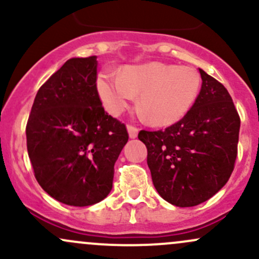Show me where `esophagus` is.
<instances>
[{
    "label": "esophagus",
    "mask_w": 259,
    "mask_h": 259,
    "mask_svg": "<svg viewBox=\"0 0 259 259\" xmlns=\"http://www.w3.org/2000/svg\"><path fill=\"white\" fill-rule=\"evenodd\" d=\"M127 133H129L130 139H135L136 136H138L139 129L136 126H134V125H127Z\"/></svg>",
    "instance_id": "esophagus-1"
}]
</instances>
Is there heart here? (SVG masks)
<instances>
[{
  "label": "heart",
  "mask_w": 259,
  "mask_h": 259,
  "mask_svg": "<svg viewBox=\"0 0 259 259\" xmlns=\"http://www.w3.org/2000/svg\"><path fill=\"white\" fill-rule=\"evenodd\" d=\"M200 88V73L194 67L157 61L124 67L119 77L101 73L97 78L98 96L109 114H120L140 93V107L155 125H171L184 118Z\"/></svg>",
  "instance_id": "b5f03b06"
}]
</instances>
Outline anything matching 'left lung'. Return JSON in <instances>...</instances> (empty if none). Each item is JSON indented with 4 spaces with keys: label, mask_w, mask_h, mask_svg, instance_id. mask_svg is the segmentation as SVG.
<instances>
[{
    "label": "left lung",
    "mask_w": 259,
    "mask_h": 259,
    "mask_svg": "<svg viewBox=\"0 0 259 259\" xmlns=\"http://www.w3.org/2000/svg\"><path fill=\"white\" fill-rule=\"evenodd\" d=\"M201 90L188 114L164 130L139 133L153 186L181 208L204 203L229 181L237 157L240 115L223 83L199 69Z\"/></svg>",
    "instance_id": "8db88e82"
}]
</instances>
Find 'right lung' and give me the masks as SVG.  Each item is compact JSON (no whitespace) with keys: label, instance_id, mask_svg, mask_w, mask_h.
<instances>
[{"label":"right lung","instance_id":"1","mask_svg":"<svg viewBox=\"0 0 259 259\" xmlns=\"http://www.w3.org/2000/svg\"><path fill=\"white\" fill-rule=\"evenodd\" d=\"M97 65V56L65 62L39 88L25 127L36 181L66 205H93L109 194L129 139L125 125L102 107Z\"/></svg>","mask_w":259,"mask_h":259}]
</instances>
